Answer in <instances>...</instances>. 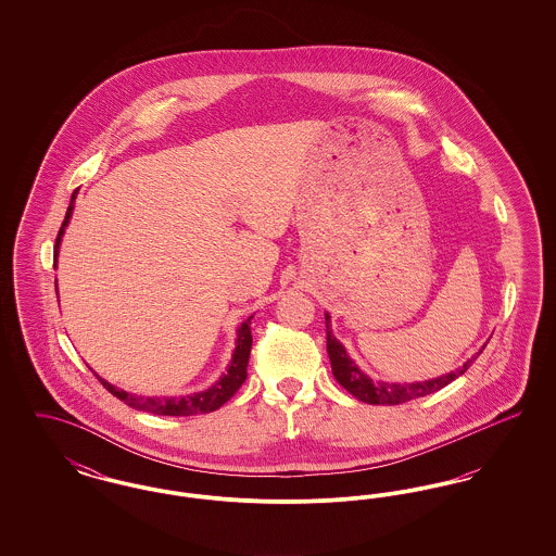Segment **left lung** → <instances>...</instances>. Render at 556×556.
<instances>
[{
    "label": "left lung",
    "instance_id": "obj_1",
    "mask_svg": "<svg viewBox=\"0 0 556 556\" xmlns=\"http://www.w3.org/2000/svg\"><path fill=\"white\" fill-rule=\"evenodd\" d=\"M327 325V354L331 361V370L338 383L348 390L354 397L367 404H402L415 397L429 396L442 388H446L456 377H460L476 361L469 358L460 369L452 370L448 375H442L438 379L417 381V383H386V381H372L363 370L358 369L352 358L345 354L344 345L333 338V331L329 327V315H325Z\"/></svg>",
    "mask_w": 556,
    "mask_h": 556
}]
</instances>
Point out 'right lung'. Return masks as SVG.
Segmentation results:
<instances>
[{"instance_id": "add662e5", "label": "right lung", "mask_w": 556, "mask_h": 556, "mask_svg": "<svg viewBox=\"0 0 556 556\" xmlns=\"http://www.w3.org/2000/svg\"><path fill=\"white\" fill-rule=\"evenodd\" d=\"M77 198V191L73 193L71 198V206L66 211V216L62 220V227L58 231V238H55V256H58V245H60V238L64 233V227L73 214V202ZM250 323L252 317L248 318L241 327H239L238 333V348L233 352V358H231V365L227 372L208 388L206 392H200V394H191V396L181 397H143L132 396L127 394L123 390H116L114 386H110L108 381H104L102 377L100 383L106 388L108 392L112 396L123 400L127 406H131L135 410H146V413H154V415H164V417H189V415H206L212 413L216 408H220L229 397L233 396L241 388V383L245 381L248 377V361H250V348H252V329H250Z\"/></svg>"}]
</instances>
